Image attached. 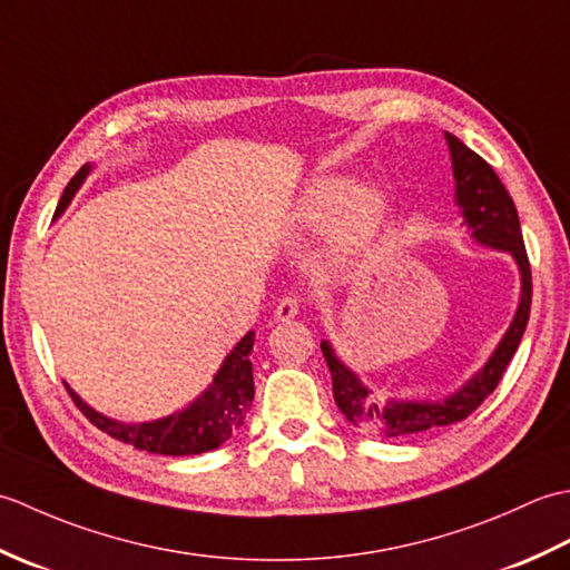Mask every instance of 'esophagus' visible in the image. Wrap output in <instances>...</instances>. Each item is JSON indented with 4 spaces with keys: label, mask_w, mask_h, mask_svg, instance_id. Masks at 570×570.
Instances as JSON below:
<instances>
[{
    "label": "esophagus",
    "mask_w": 570,
    "mask_h": 570,
    "mask_svg": "<svg viewBox=\"0 0 570 570\" xmlns=\"http://www.w3.org/2000/svg\"><path fill=\"white\" fill-rule=\"evenodd\" d=\"M301 313V301L296 296H284L274 311L276 321H292Z\"/></svg>",
    "instance_id": "1"
}]
</instances>
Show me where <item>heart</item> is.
<instances>
[{
  "instance_id": "b5f03b06",
  "label": "heart",
  "mask_w": 570,
  "mask_h": 570,
  "mask_svg": "<svg viewBox=\"0 0 570 570\" xmlns=\"http://www.w3.org/2000/svg\"><path fill=\"white\" fill-rule=\"evenodd\" d=\"M298 220L306 227L333 223L328 252L335 262H350L365 252L386 215V193L377 184H360L341 174L321 176L298 203Z\"/></svg>"
}]
</instances>
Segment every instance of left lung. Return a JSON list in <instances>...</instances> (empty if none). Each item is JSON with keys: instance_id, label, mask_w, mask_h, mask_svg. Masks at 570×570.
<instances>
[{"instance_id": "obj_1", "label": "left lung", "mask_w": 570, "mask_h": 570, "mask_svg": "<svg viewBox=\"0 0 570 570\" xmlns=\"http://www.w3.org/2000/svg\"><path fill=\"white\" fill-rule=\"evenodd\" d=\"M448 147H451L453 176H455V203L463 208L465 225L472 229L480 245L510 252L522 272V298H519L517 316L504 333L502 343L494 350L475 377H472L463 390L451 394L439 402H406V399H390V402H377L370 390L362 384L353 372H350L328 341L321 343L323 357L328 362L333 377V396L337 409L343 411L345 419L357 429H365L382 439H404V435L431 433L451 426L468 419L485 399L498 390L502 374L510 365L519 343H522L524 328L529 323L531 311V266L527 257L522 227H519V215L514 200L507 193L500 176L494 168L482 159L480 154L468 149L463 141L453 135H445Z\"/></svg>"}]
</instances>
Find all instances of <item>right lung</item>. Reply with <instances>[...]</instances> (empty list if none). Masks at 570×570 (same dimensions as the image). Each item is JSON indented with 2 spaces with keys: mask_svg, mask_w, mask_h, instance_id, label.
Returning a JSON list of instances; mask_svg holds the SVG:
<instances>
[{
  "mask_svg": "<svg viewBox=\"0 0 570 570\" xmlns=\"http://www.w3.org/2000/svg\"><path fill=\"white\" fill-rule=\"evenodd\" d=\"M90 166L85 164L80 171L70 178V184L63 190L56 215L63 213L70 198L76 196L82 178L88 176ZM252 345L254 333H247L235 345L233 353L223 362L220 372L215 374L213 384L205 390L196 402L188 404L184 411H178L174 416H166L151 423H119L107 419L98 411L90 409L82 399L70 392L72 402L82 411L92 426H98L107 435H112L117 441H125L129 445L139 448V451L161 453V455H198L220 448L229 435H233L239 426L242 419L252 406L254 399V380H252Z\"/></svg>",
  "mask_w": 570,
  "mask_h": 570,
  "instance_id": "right-lung-1",
  "label": "right lung"
}]
</instances>
